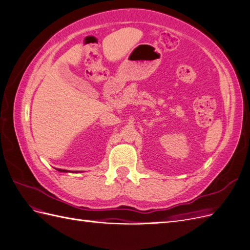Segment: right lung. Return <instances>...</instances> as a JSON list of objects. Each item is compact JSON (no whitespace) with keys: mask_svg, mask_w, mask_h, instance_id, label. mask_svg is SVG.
Listing matches in <instances>:
<instances>
[{"mask_svg":"<svg viewBox=\"0 0 250 250\" xmlns=\"http://www.w3.org/2000/svg\"><path fill=\"white\" fill-rule=\"evenodd\" d=\"M58 171H60V172H67L66 170H62V169H58Z\"/></svg>","mask_w":250,"mask_h":250,"instance_id":"add662e5","label":"right lung"}]
</instances>
